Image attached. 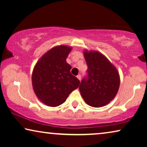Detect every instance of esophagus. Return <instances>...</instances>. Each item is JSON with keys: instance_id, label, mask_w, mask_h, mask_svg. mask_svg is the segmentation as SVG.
Segmentation results:
<instances>
[{"instance_id": "34e87169", "label": "esophagus", "mask_w": 147, "mask_h": 147, "mask_svg": "<svg viewBox=\"0 0 147 147\" xmlns=\"http://www.w3.org/2000/svg\"><path fill=\"white\" fill-rule=\"evenodd\" d=\"M77 78H78V79H79V81H81V76L80 75V74H79V75L77 76Z\"/></svg>"}]
</instances>
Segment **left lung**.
<instances>
[{
	"mask_svg": "<svg viewBox=\"0 0 147 147\" xmlns=\"http://www.w3.org/2000/svg\"><path fill=\"white\" fill-rule=\"evenodd\" d=\"M84 57L88 66L87 76L81 81L79 91L90 106H104L113 99L119 90V72L100 52L85 50Z\"/></svg>",
	"mask_w": 147,
	"mask_h": 147,
	"instance_id": "obj_1",
	"label": "left lung"
}]
</instances>
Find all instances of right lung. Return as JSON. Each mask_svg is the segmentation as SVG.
I'll list each match as a JSON object with an SVG mask.
<instances>
[{"mask_svg":"<svg viewBox=\"0 0 147 147\" xmlns=\"http://www.w3.org/2000/svg\"><path fill=\"white\" fill-rule=\"evenodd\" d=\"M72 48L59 45L49 50L36 64L32 74L33 89L41 102L50 107L65 102L80 81L70 73L71 66L66 62Z\"/></svg>","mask_w":147,"mask_h":147,"instance_id":"obj_1","label":"right lung"}]
</instances>
